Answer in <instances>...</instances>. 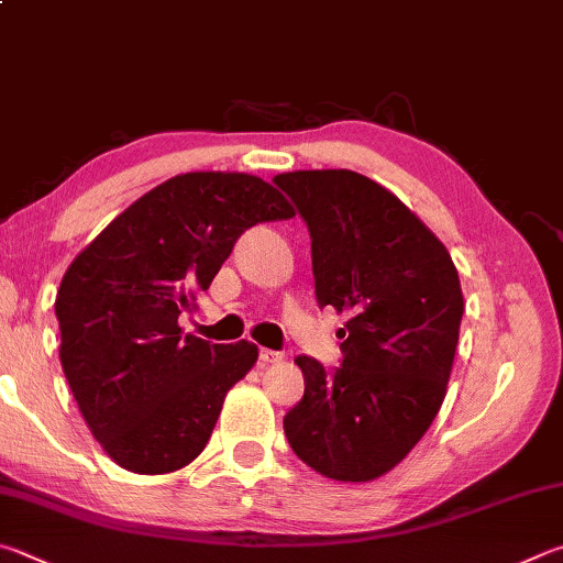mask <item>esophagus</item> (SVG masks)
<instances>
[{
  "mask_svg": "<svg viewBox=\"0 0 563 563\" xmlns=\"http://www.w3.org/2000/svg\"><path fill=\"white\" fill-rule=\"evenodd\" d=\"M258 360L263 362V364H278L280 360H283V354L280 352H273V350H261V354H258Z\"/></svg>",
  "mask_w": 563,
  "mask_h": 563,
  "instance_id": "1",
  "label": "esophagus"
}]
</instances>
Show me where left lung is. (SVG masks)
I'll return each instance as SVG.
<instances>
[{"mask_svg":"<svg viewBox=\"0 0 563 563\" xmlns=\"http://www.w3.org/2000/svg\"><path fill=\"white\" fill-rule=\"evenodd\" d=\"M312 239L320 308L350 312L342 366L298 356L305 396L283 418L305 465L340 483L396 467L441 411L463 320L451 253L406 203L352 169L273 179Z\"/></svg>","mask_w":563,"mask_h":563,"instance_id":"left-lung-1","label":"left lung"}]
</instances>
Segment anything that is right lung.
<instances>
[{
  "label": "right lung",
  "mask_w": 563,
  "mask_h": 563,
  "mask_svg": "<svg viewBox=\"0 0 563 563\" xmlns=\"http://www.w3.org/2000/svg\"><path fill=\"white\" fill-rule=\"evenodd\" d=\"M290 217L261 177L187 172L142 194L68 265L54 305L60 366L120 467L175 473L207 448L258 346L181 336L177 320L197 308L243 231Z\"/></svg>",
  "instance_id": "obj_1"
}]
</instances>
